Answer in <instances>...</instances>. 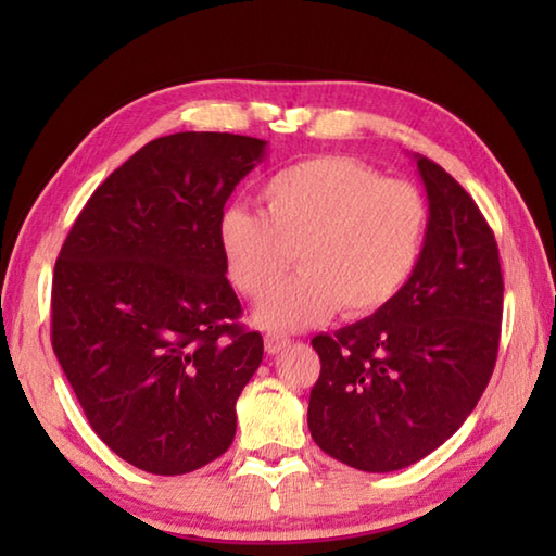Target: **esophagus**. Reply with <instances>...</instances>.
Listing matches in <instances>:
<instances>
[{
  "label": "esophagus",
  "mask_w": 556,
  "mask_h": 556,
  "mask_svg": "<svg viewBox=\"0 0 556 556\" xmlns=\"http://www.w3.org/2000/svg\"><path fill=\"white\" fill-rule=\"evenodd\" d=\"M291 344V339L285 334H265V351L269 356H275L281 349H287Z\"/></svg>",
  "instance_id": "1"
}]
</instances>
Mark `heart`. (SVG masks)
Returning <instances> with one entry per match:
<instances>
[{"instance_id": "obj_1", "label": "heart", "mask_w": 556, "mask_h": 556, "mask_svg": "<svg viewBox=\"0 0 556 556\" xmlns=\"http://www.w3.org/2000/svg\"><path fill=\"white\" fill-rule=\"evenodd\" d=\"M263 212L227 207L217 241L236 291L260 299L298 251L302 271L257 305L267 329H305L384 308L416 269L428 205L416 186L365 162L323 155L279 169L260 188Z\"/></svg>"}]
</instances>
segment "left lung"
Listing matches in <instances>:
<instances>
[{
	"mask_svg": "<svg viewBox=\"0 0 556 556\" xmlns=\"http://www.w3.org/2000/svg\"><path fill=\"white\" fill-rule=\"evenodd\" d=\"M428 231L416 269L370 317L317 334L308 428L368 473L416 464L473 413L497 363L504 279L490 224L452 174L416 155Z\"/></svg>",
	"mask_w": 556,
	"mask_h": 556,
	"instance_id": "obj_1",
	"label": "left lung"
}]
</instances>
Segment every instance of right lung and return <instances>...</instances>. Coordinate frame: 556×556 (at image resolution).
<instances>
[{
    "mask_svg": "<svg viewBox=\"0 0 556 556\" xmlns=\"http://www.w3.org/2000/svg\"><path fill=\"white\" fill-rule=\"evenodd\" d=\"M265 150L210 131L150 140L98 186L56 257L54 356L90 428L148 473H191L233 442L263 337L236 323L217 224Z\"/></svg>",
    "mask_w": 556,
    "mask_h": 556,
    "instance_id": "add662e5",
    "label": "right lung"
}]
</instances>
